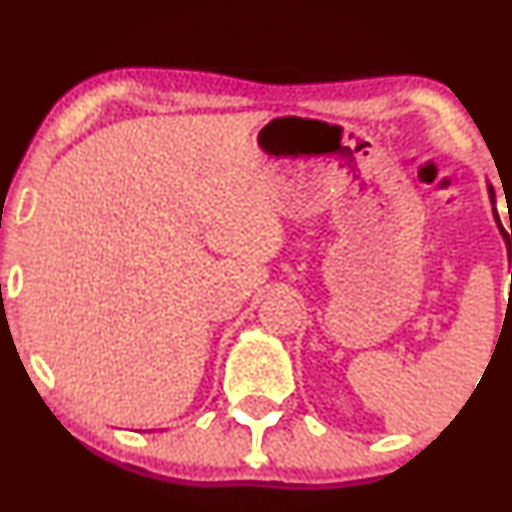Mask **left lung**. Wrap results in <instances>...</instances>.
Returning <instances> with one entry per match:
<instances>
[{"label":"left lung","instance_id":"left-lung-1","mask_svg":"<svg viewBox=\"0 0 512 512\" xmlns=\"http://www.w3.org/2000/svg\"><path fill=\"white\" fill-rule=\"evenodd\" d=\"M489 195H491V202L496 204V195H493V187H489ZM496 216V221H498V214H493ZM498 228H501V223H498ZM503 233V231H501ZM503 238H505V243H508V252H510V240H512V231H510V238H508V233H503Z\"/></svg>","mask_w":512,"mask_h":512}]
</instances>
